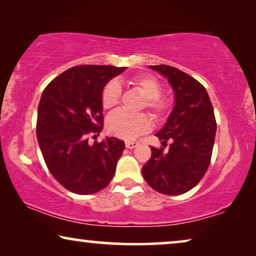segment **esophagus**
<instances>
[{"label":"esophagus","instance_id":"1","mask_svg":"<svg viewBox=\"0 0 256 256\" xmlns=\"http://www.w3.org/2000/svg\"><path fill=\"white\" fill-rule=\"evenodd\" d=\"M138 145H139L138 142H125V146L128 148H137Z\"/></svg>","mask_w":256,"mask_h":256}]
</instances>
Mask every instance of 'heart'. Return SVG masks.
Instances as JSON below:
<instances>
[{
	"instance_id": "obj_1",
	"label": "heart",
	"mask_w": 256,
	"mask_h": 256,
	"mask_svg": "<svg viewBox=\"0 0 256 256\" xmlns=\"http://www.w3.org/2000/svg\"><path fill=\"white\" fill-rule=\"evenodd\" d=\"M130 83L146 98V108L151 110L156 119L166 118L171 110V103L162 97V88L154 77L142 74L132 78ZM120 85L117 80H110L102 91V105L104 108H114L120 100ZM151 119L148 114H131L122 110L112 112L106 120L108 134L126 140H131L146 134L151 128Z\"/></svg>"
}]
</instances>
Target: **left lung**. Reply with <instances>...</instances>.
<instances>
[{
  "mask_svg": "<svg viewBox=\"0 0 256 256\" xmlns=\"http://www.w3.org/2000/svg\"><path fill=\"white\" fill-rule=\"evenodd\" d=\"M168 78L174 94V106L156 136L166 145L151 148L152 156L142 166L146 182L156 192L179 196L192 190L208 168L216 122L206 88L174 66H150Z\"/></svg>",
  "mask_w": 256,
  "mask_h": 256,
  "instance_id": "obj_1",
  "label": "left lung"
}]
</instances>
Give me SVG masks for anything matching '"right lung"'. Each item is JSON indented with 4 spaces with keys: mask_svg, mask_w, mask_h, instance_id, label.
<instances>
[{
    "mask_svg": "<svg viewBox=\"0 0 256 256\" xmlns=\"http://www.w3.org/2000/svg\"><path fill=\"white\" fill-rule=\"evenodd\" d=\"M125 70L74 66L44 88L37 111V140L50 173L70 192L94 194L114 178L124 142L108 137L91 145L88 137L103 130V88Z\"/></svg>",
    "mask_w": 256,
    "mask_h": 256,
    "instance_id": "obj_1",
    "label": "right lung"
}]
</instances>
